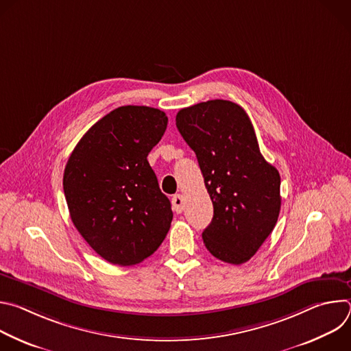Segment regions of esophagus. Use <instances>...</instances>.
I'll use <instances>...</instances> for the list:
<instances>
[{"label":"esophagus","instance_id":"34e87169","mask_svg":"<svg viewBox=\"0 0 351 351\" xmlns=\"http://www.w3.org/2000/svg\"><path fill=\"white\" fill-rule=\"evenodd\" d=\"M172 207L176 214H180L183 211V197L180 194H175L172 197Z\"/></svg>","mask_w":351,"mask_h":351}]
</instances>
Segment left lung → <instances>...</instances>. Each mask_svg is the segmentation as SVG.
Listing matches in <instances>:
<instances>
[{"label": "left lung", "instance_id": "8db88e82", "mask_svg": "<svg viewBox=\"0 0 351 351\" xmlns=\"http://www.w3.org/2000/svg\"><path fill=\"white\" fill-rule=\"evenodd\" d=\"M176 128L195 153L213 199L214 217L203 232L208 252L240 265L274 230L280 211V176L260 152L245 111L226 99L183 108Z\"/></svg>", "mask_w": 351, "mask_h": 351}]
</instances>
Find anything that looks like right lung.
Segmentation results:
<instances>
[{"mask_svg": "<svg viewBox=\"0 0 351 351\" xmlns=\"http://www.w3.org/2000/svg\"><path fill=\"white\" fill-rule=\"evenodd\" d=\"M165 112L119 107L94 123L64 172L71 219L94 252L111 264L134 265L164 241L173 218L147 161L167 130Z\"/></svg>", "mask_w": 351, "mask_h": 351, "instance_id": "1", "label": "right lung"}]
</instances>
